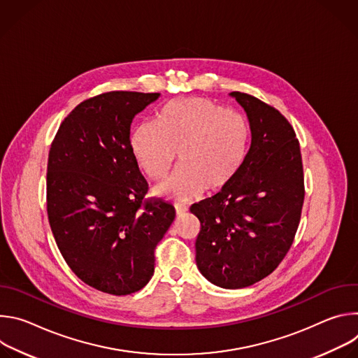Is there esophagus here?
<instances>
[{
    "instance_id": "34e87169",
    "label": "esophagus",
    "mask_w": 358,
    "mask_h": 358,
    "mask_svg": "<svg viewBox=\"0 0 358 358\" xmlns=\"http://www.w3.org/2000/svg\"><path fill=\"white\" fill-rule=\"evenodd\" d=\"M187 213V208L185 207H182V206H176V214H177V217H180V215H182V214H185Z\"/></svg>"
}]
</instances>
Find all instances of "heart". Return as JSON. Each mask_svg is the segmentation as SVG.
<instances>
[{"instance_id":"obj_1","label":"heart","mask_w":358,"mask_h":358,"mask_svg":"<svg viewBox=\"0 0 358 358\" xmlns=\"http://www.w3.org/2000/svg\"><path fill=\"white\" fill-rule=\"evenodd\" d=\"M249 141L243 116L202 97L170 101L159 112L157 124L140 123L130 137L138 167L155 181L169 173L178 152L181 166L156 188L159 195L176 201L231 182L245 162Z\"/></svg>"}]
</instances>
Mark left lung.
<instances>
[{"instance_id": "1", "label": "left lung", "mask_w": 358, "mask_h": 358, "mask_svg": "<svg viewBox=\"0 0 358 358\" xmlns=\"http://www.w3.org/2000/svg\"><path fill=\"white\" fill-rule=\"evenodd\" d=\"M245 109L250 147L236 176L192 203L199 220L195 262L211 283L241 289L271 275L289 252L301 215L304 177L299 140L287 119L248 93H229Z\"/></svg>"}]
</instances>
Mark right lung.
<instances>
[{"mask_svg": "<svg viewBox=\"0 0 358 358\" xmlns=\"http://www.w3.org/2000/svg\"><path fill=\"white\" fill-rule=\"evenodd\" d=\"M159 96L115 90L86 99L49 150L46 210L57 245L82 282L115 296L148 283L176 218L170 202L144 198L148 185L130 145L134 116Z\"/></svg>", "mask_w": 358, "mask_h": 358, "instance_id": "1", "label": "right lung"}]
</instances>
